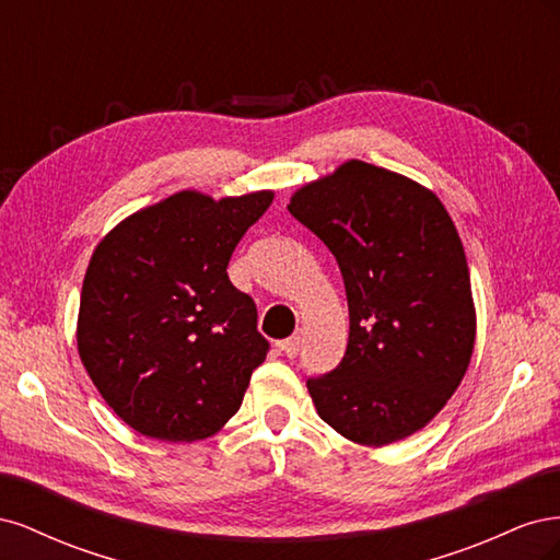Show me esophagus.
<instances>
[{"instance_id": "34e87169", "label": "esophagus", "mask_w": 560, "mask_h": 560, "mask_svg": "<svg viewBox=\"0 0 560 560\" xmlns=\"http://www.w3.org/2000/svg\"><path fill=\"white\" fill-rule=\"evenodd\" d=\"M299 346H301V331H299V329H296V334H294V336L284 338V341H280V343H278L280 352H282V354H287V358H296Z\"/></svg>"}]
</instances>
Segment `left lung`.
Wrapping results in <instances>:
<instances>
[{"label":"left lung","instance_id":"left-lung-1","mask_svg":"<svg viewBox=\"0 0 560 560\" xmlns=\"http://www.w3.org/2000/svg\"><path fill=\"white\" fill-rule=\"evenodd\" d=\"M341 268L350 334L341 364L311 378L319 418L362 446L422 430L465 378L477 338L469 268L425 186L346 161L287 206Z\"/></svg>","mask_w":560,"mask_h":560}]
</instances>
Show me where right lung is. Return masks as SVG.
I'll return each instance as SVG.
<instances>
[{
  "label": "right lung",
  "instance_id": "add662e5",
  "mask_svg": "<svg viewBox=\"0 0 560 560\" xmlns=\"http://www.w3.org/2000/svg\"><path fill=\"white\" fill-rule=\"evenodd\" d=\"M270 202L273 191L214 200L186 189L97 243L81 287L79 358L135 432L198 442L241 409L268 341L226 266Z\"/></svg>",
  "mask_w": 560,
  "mask_h": 560
}]
</instances>
